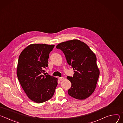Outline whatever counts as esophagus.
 Listing matches in <instances>:
<instances>
[{"instance_id": "34e87169", "label": "esophagus", "mask_w": 123, "mask_h": 123, "mask_svg": "<svg viewBox=\"0 0 123 123\" xmlns=\"http://www.w3.org/2000/svg\"><path fill=\"white\" fill-rule=\"evenodd\" d=\"M59 80H60V81H61V80H63V79H64V78L63 77H59Z\"/></svg>"}]
</instances>
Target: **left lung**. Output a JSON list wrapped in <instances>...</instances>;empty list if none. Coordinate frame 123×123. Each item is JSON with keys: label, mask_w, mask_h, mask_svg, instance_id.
Here are the masks:
<instances>
[{"label": "left lung", "mask_w": 123, "mask_h": 123, "mask_svg": "<svg viewBox=\"0 0 123 123\" xmlns=\"http://www.w3.org/2000/svg\"><path fill=\"white\" fill-rule=\"evenodd\" d=\"M64 53L66 61L73 68V77L67 78L71 83L69 95L84 100L93 93L100 75L95 54L85 43L78 39L68 40L56 46Z\"/></svg>", "instance_id": "left-lung-1"}]
</instances>
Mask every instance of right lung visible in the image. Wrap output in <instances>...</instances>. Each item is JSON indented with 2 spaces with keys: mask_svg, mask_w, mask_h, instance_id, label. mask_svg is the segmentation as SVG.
<instances>
[{
  "mask_svg": "<svg viewBox=\"0 0 123 123\" xmlns=\"http://www.w3.org/2000/svg\"><path fill=\"white\" fill-rule=\"evenodd\" d=\"M54 46L32 44L21 52L18 58L17 72L18 80L28 97L37 103L50 99L58 85L57 78L44 73L48 66L49 54Z\"/></svg>",
  "mask_w": 123,
  "mask_h": 123,
  "instance_id": "obj_1",
  "label": "right lung"
}]
</instances>
